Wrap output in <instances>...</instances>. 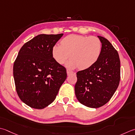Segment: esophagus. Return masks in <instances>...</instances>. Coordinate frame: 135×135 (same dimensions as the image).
Returning a JSON list of instances; mask_svg holds the SVG:
<instances>
[{
    "instance_id": "1",
    "label": "esophagus",
    "mask_w": 135,
    "mask_h": 135,
    "mask_svg": "<svg viewBox=\"0 0 135 135\" xmlns=\"http://www.w3.org/2000/svg\"><path fill=\"white\" fill-rule=\"evenodd\" d=\"M67 75H69L71 74H73V72L72 71H71V70H67Z\"/></svg>"
}]
</instances>
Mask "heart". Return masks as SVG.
Segmentation results:
<instances>
[{
    "instance_id": "heart-1",
    "label": "heart",
    "mask_w": 135,
    "mask_h": 135,
    "mask_svg": "<svg viewBox=\"0 0 135 135\" xmlns=\"http://www.w3.org/2000/svg\"><path fill=\"white\" fill-rule=\"evenodd\" d=\"M101 50V41L97 37L70 34L61 40L60 46L52 47L51 54L59 64H64L70 56L68 67L84 70L97 62Z\"/></svg>"
}]
</instances>
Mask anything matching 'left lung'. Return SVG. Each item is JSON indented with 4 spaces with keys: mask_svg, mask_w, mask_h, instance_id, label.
<instances>
[{
    "mask_svg": "<svg viewBox=\"0 0 135 135\" xmlns=\"http://www.w3.org/2000/svg\"><path fill=\"white\" fill-rule=\"evenodd\" d=\"M98 37L102 43L99 59L91 68L77 72L75 85L78 101L92 108L101 107L109 101L118 88L120 78L118 51L107 38Z\"/></svg>",
    "mask_w": 135,
    "mask_h": 135,
    "instance_id": "8db88e82",
    "label": "left lung"
}]
</instances>
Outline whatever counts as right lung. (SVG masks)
I'll list each match as a JSON object with an SVG mask.
<instances>
[{"label": "right lung", "instance_id": "right-lung-1", "mask_svg": "<svg viewBox=\"0 0 135 135\" xmlns=\"http://www.w3.org/2000/svg\"><path fill=\"white\" fill-rule=\"evenodd\" d=\"M63 36L39 34L20 49L13 65L18 96L28 106L43 109L53 102L67 78L64 67L55 61L51 50Z\"/></svg>", "mask_w": 135, "mask_h": 135}]
</instances>
